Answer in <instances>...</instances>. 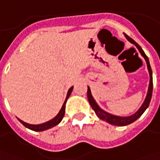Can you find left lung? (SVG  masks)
Masks as SVG:
<instances>
[{
  "label": "left lung",
  "mask_w": 160,
  "mask_h": 160,
  "mask_svg": "<svg viewBox=\"0 0 160 160\" xmlns=\"http://www.w3.org/2000/svg\"><path fill=\"white\" fill-rule=\"evenodd\" d=\"M124 36L127 38V40L132 42V44H134L138 49V51L140 52L141 56L145 58V62H146V64H147V68H148V71H149V75H150V82H149V87H148V91H147V95H146V98H145V101L143 104L141 105V107L138 109L136 113H134L133 115L129 116V117H118V116H115L112 115V114H110L108 112H104L103 110H102L101 108L99 107L98 105V103H96L95 99L93 98L92 95H91V90L90 88L88 87V91H87V97H88V100H89V103L91 104V108L94 110V112H96L97 116L100 119L103 120V121H106L107 123L111 124H113V125H118V126H124V125H127V124H130L133 123L134 121L136 120L140 117L145 111L148 108L149 106V103L151 102V99H152V69H151V65H150L149 62V59L147 56L145 55L144 50L142 49L139 45L138 44L137 42L135 41L132 39L131 37H129L127 35L124 34Z\"/></svg>",
  "instance_id": "1"
}]
</instances>
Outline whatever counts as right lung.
Segmentation results:
<instances>
[{
  "label": "right lung",
  "instance_id": "right-lung-1",
  "mask_svg": "<svg viewBox=\"0 0 160 160\" xmlns=\"http://www.w3.org/2000/svg\"><path fill=\"white\" fill-rule=\"evenodd\" d=\"M72 90H73V87H70L69 89V91H68V93H67V97H66L65 101H64V103L62 104V106L61 110H60V112H58V114H57L54 118H52L51 120H49L48 122H46V123H43V124H27V123H25V122H23L21 119H19V121L22 123V124L25 126V127H27V128L30 129L32 131H35V132H42V131H45V130H48V129H50L54 127V126H56L57 124H59L60 122L62 119V118H63V116H64V113H65V104L66 102H67V99L69 98V97L71 94V92H72Z\"/></svg>",
  "mask_w": 160,
  "mask_h": 160
}]
</instances>
